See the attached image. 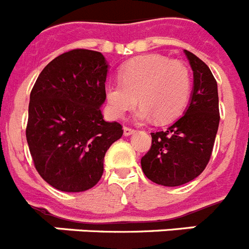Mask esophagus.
<instances>
[{
    "label": "esophagus",
    "instance_id": "1",
    "mask_svg": "<svg viewBox=\"0 0 249 249\" xmlns=\"http://www.w3.org/2000/svg\"><path fill=\"white\" fill-rule=\"evenodd\" d=\"M132 133H135V129L129 128V127H123V135H124V136H131Z\"/></svg>",
    "mask_w": 249,
    "mask_h": 249
}]
</instances>
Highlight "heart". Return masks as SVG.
<instances>
[{
    "label": "heart",
    "instance_id": "heart-1",
    "mask_svg": "<svg viewBox=\"0 0 249 249\" xmlns=\"http://www.w3.org/2000/svg\"><path fill=\"white\" fill-rule=\"evenodd\" d=\"M121 82L106 85L108 109L114 117H123L141 103L140 121L155 118L167 123L177 118L191 94V74L186 65L160 53L142 54L121 66Z\"/></svg>",
    "mask_w": 249,
    "mask_h": 249
}]
</instances>
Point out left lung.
Returning a JSON list of instances; mask_svg holds the SVG:
<instances>
[{
	"label": "left lung",
	"mask_w": 249,
	"mask_h": 249,
	"mask_svg": "<svg viewBox=\"0 0 249 249\" xmlns=\"http://www.w3.org/2000/svg\"><path fill=\"white\" fill-rule=\"evenodd\" d=\"M193 71V89L184 114L167 131L151 133L152 146L141 160L148 179L177 187L198 177L211 158L219 124L218 89L210 67L184 50Z\"/></svg>",
	"instance_id": "obj_1"
}]
</instances>
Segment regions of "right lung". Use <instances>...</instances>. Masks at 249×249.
Returning <instances> with one entry per match:
<instances>
[{
    "label": "right lung",
    "mask_w": 249,
    "mask_h": 249,
    "mask_svg": "<svg viewBox=\"0 0 249 249\" xmlns=\"http://www.w3.org/2000/svg\"><path fill=\"white\" fill-rule=\"evenodd\" d=\"M109 65L97 51L72 50L42 70L30 96L26 137L39 176L62 192L97 184L118 122L103 120Z\"/></svg>",
    "instance_id": "obj_1"
}]
</instances>
